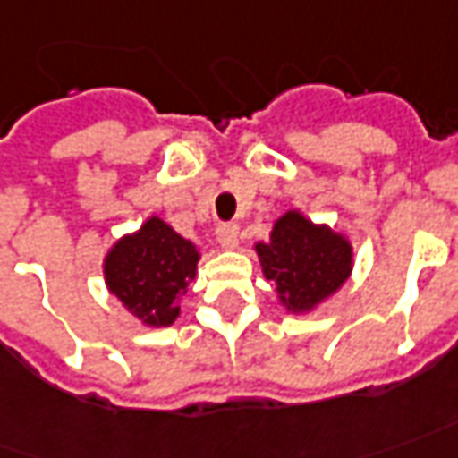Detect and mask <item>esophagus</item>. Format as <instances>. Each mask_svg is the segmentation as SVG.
Returning a JSON list of instances; mask_svg holds the SVG:
<instances>
[{
    "label": "esophagus",
    "instance_id": "obj_1",
    "mask_svg": "<svg viewBox=\"0 0 458 458\" xmlns=\"http://www.w3.org/2000/svg\"><path fill=\"white\" fill-rule=\"evenodd\" d=\"M216 235H217V242H220L223 248H228V250L238 248L241 230H238V225H235V223H223V225H217Z\"/></svg>",
    "mask_w": 458,
    "mask_h": 458
}]
</instances>
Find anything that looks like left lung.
I'll list each match as a JSON object with an SVG mask.
<instances>
[{
    "label": "left lung",
    "mask_w": 458,
    "mask_h": 458,
    "mask_svg": "<svg viewBox=\"0 0 458 458\" xmlns=\"http://www.w3.org/2000/svg\"><path fill=\"white\" fill-rule=\"evenodd\" d=\"M263 276L291 313H308L334 295L351 276L353 248L328 225L288 210L273 223L268 242H255Z\"/></svg>",
    "instance_id": "1"
}]
</instances>
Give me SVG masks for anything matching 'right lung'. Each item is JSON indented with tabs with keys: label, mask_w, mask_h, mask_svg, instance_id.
Wrapping results in <instances>:
<instances>
[{
	"label": "right lung",
	"mask_w": 458,
	"mask_h": 458,
	"mask_svg": "<svg viewBox=\"0 0 458 458\" xmlns=\"http://www.w3.org/2000/svg\"><path fill=\"white\" fill-rule=\"evenodd\" d=\"M200 253L160 217L124 235L105 258V283L140 323L160 328L180 316V301L195 278Z\"/></svg>",
	"instance_id": "right-lung-1"
}]
</instances>
